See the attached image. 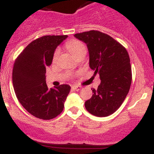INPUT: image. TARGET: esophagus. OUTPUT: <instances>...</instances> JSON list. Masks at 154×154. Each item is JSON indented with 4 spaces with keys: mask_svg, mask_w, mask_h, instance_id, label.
Listing matches in <instances>:
<instances>
[{
    "mask_svg": "<svg viewBox=\"0 0 154 154\" xmlns=\"http://www.w3.org/2000/svg\"><path fill=\"white\" fill-rule=\"evenodd\" d=\"M71 89L74 91H79V90H80V89H81V86H76V85H74V86H73L72 87H71Z\"/></svg>",
    "mask_w": 154,
    "mask_h": 154,
    "instance_id": "34e87169",
    "label": "esophagus"
}]
</instances>
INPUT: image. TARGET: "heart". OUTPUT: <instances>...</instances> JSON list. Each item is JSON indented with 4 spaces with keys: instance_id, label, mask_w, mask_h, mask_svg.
<instances>
[{
    "instance_id": "heart-1",
    "label": "heart",
    "mask_w": 154,
    "mask_h": 154,
    "mask_svg": "<svg viewBox=\"0 0 154 154\" xmlns=\"http://www.w3.org/2000/svg\"><path fill=\"white\" fill-rule=\"evenodd\" d=\"M67 49L69 50L70 53L74 56V57L77 58V56H80V55H84L86 53V47L84 44H83L82 41H79L77 39H72L68 41V42L65 44ZM59 49L55 50L54 53H53V62H56L57 60L58 57L59 56Z\"/></svg>"
}]
</instances>
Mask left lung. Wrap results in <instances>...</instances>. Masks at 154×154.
<instances>
[{
	"label": "left lung",
	"instance_id": "8db88e82",
	"mask_svg": "<svg viewBox=\"0 0 154 154\" xmlns=\"http://www.w3.org/2000/svg\"><path fill=\"white\" fill-rule=\"evenodd\" d=\"M74 37L86 44L89 67L101 80L85 107L94 116L107 117L121 106L130 89L132 68L127 50L108 34L95 30L77 33Z\"/></svg>",
	"mask_w": 154,
	"mask_h": 154
}]
</instances>
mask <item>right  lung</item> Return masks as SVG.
Masks as SVG:
<instances>
[{
  "label": "right lung",
  "instance_id": "obj_1",
  "mask_svg": "<svg viewBox=\"0 0 154 154\" xmlns=\"http://www.w3.org/2000/svg\"><path fill=\"white\" fill-rule=\"evenodd\" d=\"M67 35H46L30 43L17 56L13 69L15 93L24 108L37 118L51 120L60 114L71 90L67 84L49 89L46 68Z\"/></svg>",
  "mask_w": 154,
  "mask_h": 154
}]
</instances>
